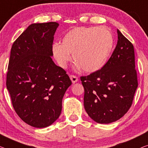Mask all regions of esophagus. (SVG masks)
I'll list each match as a JSON object with an SVG mask.
<instances>
[{
	"label": "esophagus",
	"mask_w": 148,
	"mask_h": 148,
	"mask_svg": "<svg viewBox=\"0 0 148 148\" xmlns=\"http://www.w3.org/2000/svg\"><path fill=\"white\" fill-rule=\"evenodd\" d=\"M70 80L72 81V82L73 84L76 83L78 81V78H77L76 76H74V75H70Z\"/></svg>",
	"instance_id": "obj_1"
}]
</instances>
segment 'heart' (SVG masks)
Masks as SVG:
<instances>
[{
    "label": "heart",
    "instance_id": "obj_1",
    "mask_svg": "<svg viewBox=\"0 0 148 148\" xmlns=\"http://www.w3.org/2000/svg\"><path fill=\"white\" fill-rule=\"evenodd\" d=\"M114 37L108 28L77 27L68 31L62 39V44L52 45L54 58L61 68H65L71 60L75 67L88 73L100 70L106 64L114 46Z\"/></svg>",
    "mask_w": 148,
    "mask_h": 148
}]
</instances>
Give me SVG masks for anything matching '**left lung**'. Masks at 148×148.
Wrapping results in <instances>:
<instances>
[{
	"instance_id": "left-lung-1",
	"label": "left lung",
	"mask_w": 148,
	"mask_h": 148,
	"mask_svg": "<svg viewBox=\"0 0 148 148\" xmlns=\"http://www.w3.org/2000/svg\"><path fill=\"white\" fill-rule=\"evenodd\" d=\"M118 42L106 64L80 77L86 112L99 123L118 120L131 107L138 84L132 44L118 29Z\"/></svg>"
}]
</instances>
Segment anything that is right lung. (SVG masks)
<instances>
[{"label":"right lung","mask_w":148,"mask_h":148,"mask_svg":"<svg viewBox=\"0 0 148 148\" xmlns=\"http://www.w3.org/2000/svg\"><path fill=\"white\" fill-rule=\"evenodd\" d=\"M56 22L34 23L13 43L6 88L20 118L32 127L49 126L59 118L62 102L72 84L63 68L52 59Z\"/></svg>","instance_id":"add662e5"}]
</instances>
